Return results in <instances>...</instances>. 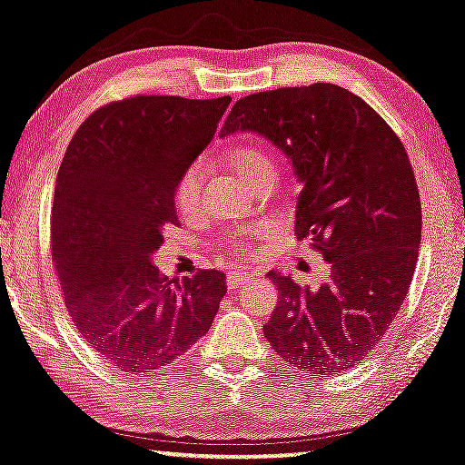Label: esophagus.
<instances>
[{
  "label": "esophagus",
  "mask_w": 465,
  "mask_h": 465,
  "mask_svg": "<svg viewBox=\"0 0 465 465\" xmlns=\"http://www.w3.org/2000/svg\"><path fill=\"white\" fill-rule=\"evenodd\" d=\"M252 279V274H227V290H238V287H242L244 283H249V281Z\"/></svg>",
  "instance_id": "obj_1"
}]
</instances>
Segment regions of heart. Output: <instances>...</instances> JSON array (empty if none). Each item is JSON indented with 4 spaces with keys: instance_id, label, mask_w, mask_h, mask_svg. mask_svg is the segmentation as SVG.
Wrapping results in <instances>:
<instances>
[{
    "instance_id": "heart-1",
    "label": "heart",
    "mask_w": 465,
    "mask_h": 465,
    "mask_svg": "<svg viewBox=\"0 0 465 465\" xmlns=\"http://www.w3.org/2000/svg\"><path fill=\"white\" fill-rule=\"evenodd\" d=\"M227 163L236 169V173L242 178L249 186H257L260 182L274 180L276 167L272 156L268 154V150H263L262 145L251 143V141H236L225 152ZM203 163L195 161L191 163L184 172L180 173L178 182H175V208L180 210L182 214H191L193 210L197 208L199 197H202V184H203ZM260 232L255 229H240V232H233L227 236V244L233 246L238 252L249 251V246Z\"/></svg>"
}]
</instances>
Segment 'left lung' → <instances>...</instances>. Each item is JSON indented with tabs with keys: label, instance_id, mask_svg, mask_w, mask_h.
Instances as JSON below:
<instances>
[{
	"label": "left lung",
	"instance_id": "1",
	"mask_svg": "<svg viewBox=\"0 0 465 465\" xmlns=\"http://www.w3.org/2000/svg\"><path fill=\"white\" fill-rule=\"evenodd\" d=\"M238 131L262 134L290 158L302 182L293 229L331 263L315 292L268 272L279 301L263 334L304 373H343L384 337L414 276L422 214L401 139L332 84L240 98L221 137Z\"/></svg>",
	"mask_w": 465,
	"mask_h": 465
}]
</instances>
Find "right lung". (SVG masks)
I'll return each mask as SVG.
<instances>
[{"instance_id":"right-lung-1","label":"right lung","mask_w":465,"mask_h":465,"mask_svg":"<svg viewBox=\"0 0 465 465\" xmlns=\"http://www.w3.org/2000/svg\"><path fill=\"white\" fill-rule=\"evenodd\" d=\"M232 98L133 96L87 117L57 172L51 252L74 326L104 361L148 375L213 326L225 274L169 281L152 263L178 225L175 182L210 143Z\"/></svg>"}]
</instances>
